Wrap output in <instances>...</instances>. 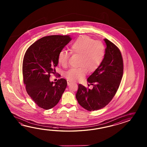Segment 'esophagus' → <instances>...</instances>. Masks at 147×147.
<instances>
[{
	"mask_svg": "<svg viewBox=\"0 0 147 147\" xmlns=\"http://www.w3.org/2000/svg\"><path fill=\"white\" fill-rule=\"evenodd\" d=\"M71 81H69V80H67V84H68V86L71 84Z\"/></svg>",
	"mask_w": 147,
	"mask_h": 147,
	"instance_id": "obj_1",
	"label": "esophagus"
}]
</instances>
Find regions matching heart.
Here are the masks:
<instances>
[{"mask_svg": "<svg viewBox=\"0 0 147 147\" xmlns=\"http://www.w3.org/2000/svg\"><path fill=\"white\" fill-rule=\"evenodd\" d=\"M71 53L79 56L77 68H73L65 73V77L70 81H78L84 78L87 72H93L99 67L105 55V47L99 41L84 36L79 38L70 46ZM70 53L60 51L58 57V62L62 66H66Z\"/></svg>", "mask_w": 147, "mask_h": 147, "instance_id": "b5f03b06", "label": "heart"}]
</instances>
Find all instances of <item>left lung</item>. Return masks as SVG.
<instances>
[{"mask_svg": "<svg viewBox=\"0 0 147 147\" xmlns=\"http://www.w3.org/2000/svg\"><path fill=\"white\" fill-rule=\"evenodd\" d=\"M103 40L107 46L104 58L87 79L93 88L90 89L79 84L76 95L79 104L88 111L100 109L109 103L122 79L123 64L121 52L112 42L107 39Z\"/></svg>", "mask_w": 147, "mask_h": 147, "instance_id": "1", "label": "left lung"}]
</instances>
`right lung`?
Here are the masks:
<instances>
[{"instance_id": "1", "label": "right lung", "mask_w": 147, "mask_h": 147, "mask_svg": "<svg viewBox=\"0 0 147 147\" xmlns=\"http://www.w3.org/2000/svg\"><path fill=\"white\" fill-rule=\"evenodd\" d=\"M71 40L69 36L53 35L41 38L28 48L22 63L26 89L38 106L50 109L59 101L67 82L61 78L53 82L51 74H56L58 55Z\"/></svg>"}]
</instances>
